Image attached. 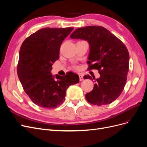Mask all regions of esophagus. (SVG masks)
<instances>
[{
    "instance_id": "esophagus-1",
    "label": "esophagus",
    "mask_w": 147,
    "mask_h": 147,
    "mask_svg": "<svg viewBox=\"0 0 147 147\" xmlns=\"http://www.w3.org/2000/svg\"><path fill=\"white\" fill-rule=\"evenodd\" d=\"M79 77H80V81L82 82V81L83 80V77L82 75L80 74V75H79Z\"/></svg>"
}]
</instances>
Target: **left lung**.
Here are the masks:
<instances>
[{
  "label": "left lung",
  "mask_w": 147,
  "mask_h": 147,
  "mask_svg": "<svg viewBox=\"0 0 147 147\" xmlns=\"http://www.w3.org/2000/svg\"><path fill=\"white\" fill-rule=\"evenodd\" d=\"M71 38L83 39L90 44L88 70H98L99 78L93 79V90L85 97L93 105L112 103L121 94L125 86L129 71V55L126 47L109 30L99 26H90L77 29ZM84 79H92L84 75Z\"/></svg>",
  "instance_id": "8db88e82"
}]
</instances>
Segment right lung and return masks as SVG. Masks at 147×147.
<instances>
[{
    "label": "right lung",
    "instance_id": "1",
    "mask_svg": "<svg viewBox=\"0 0 147 147\" xmlns=\"http://www.w3.org/2000/svg\"><path fill=\"white\" fill-rule=\"evenodd\" d=\"M74 28H45L31 34L20 50L18 76L25 92L35 104L44 109L57 107L65 100L66 90L79 82V76L68 72L64 76L51 74L59 59L62 42Z\"/></svg>",
    "mask_w": 147,
    "mask_h": 147
}]
</instances>
